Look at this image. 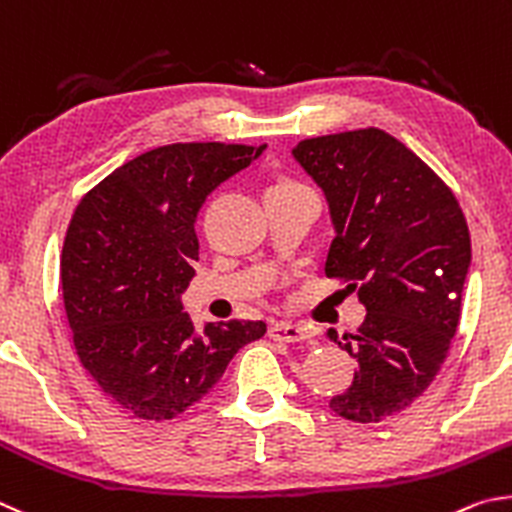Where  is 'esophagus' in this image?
Instances as JSON below:
<instances>
[{
	"label": "esophagus",
	"mask_w": 512,
	"mask_h": 512,
	"mask_svg": "<svg viewBox=\"0 0 512 512\" xmlns=\"http://www.w3.org/2000/svg\"><path fill=\"white\" fill-rule=\"evenodd\" d=\"M270 337L276 342H303L308 339L310 333L303 326L290 324V321H279V324L270 326Z\"/></svg>",
	"instance_id": "esophagus-1"
}]
</instances>
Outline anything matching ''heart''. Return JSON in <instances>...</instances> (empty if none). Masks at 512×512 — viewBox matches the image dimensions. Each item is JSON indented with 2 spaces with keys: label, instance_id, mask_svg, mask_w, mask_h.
<instances>
[{
  "label": "heart",
  "instance_id": "heart-1",
  "mask_svg": "<svg viewBox=\"0 0 512 512\" xmlns=\"http://www.w3.org/2000/svg\"><path fill=\"white\" fill-rule=\"evenodd\" d=\"M281 182H292V179H281ZM276 184H279V182H276Z\"/></svg>",
  "mask_w": 512,
  "mask_h": 512
}]
</instances>
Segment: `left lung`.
<instances>
[{"mask_svg":"<svg viewBox=\"0 0 512 512\" xmlns=\"http://www.w3.org/2000/svg\"><path fill=\"white\" fill-rule=\"evenodd\" d=\"M294 157L324 188L337 236L326 276L366 306L355 333L330 337L360 364L330 400L337 416L382 423L423 396L450 351L470 265V231L452 188L378 128L299 141Z\"/></svg>","mask_w":512,"mask_h":512,"instance_id":"1","label":"left lung"}]
</instances>
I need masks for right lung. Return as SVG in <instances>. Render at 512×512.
I'll use <instances>...</instances> for the list:
<instances>
[{
    "mask_svg": "<svg viewBox=\"0 0 512 512\" xmlns=\"http://www.w3.org/2000/svg\"><path fill=\"white\" fill-rule=\"evenodd\" d=\"M265 146L168 143L116 168L76 206L60 256L62 301L80 364L141 420H170L202 400L263 321L195 333L182 294L197 261L204 197Z\"/></svg>",
    "mask_w": 512,
    "mask_h": 512,
    "instance_id": "add662e5",
    "label": "right lung"
}]
</instances>
